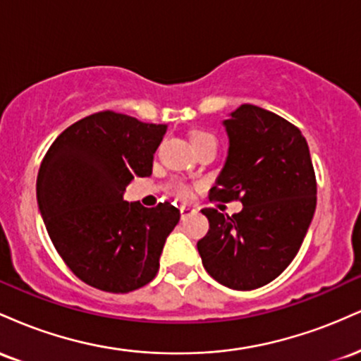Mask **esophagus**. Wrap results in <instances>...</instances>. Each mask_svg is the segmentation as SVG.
<instances>
[{"label": "esophagus", "mask_w": 361, "mask_h": 361, "mask_svg": "<svg viewBox=\"0 0 361 361\" xmlns=\"http://www.w3.org/2000/svg\"><path fill=\"white\" fill-rule=\"evenodd\" d=\"M180 212H181V221H185V219H188L190 215L195 214V209H192V207L188 205H181Z\"/></svg>", "instance_id": "34e87169"}]
</instances>
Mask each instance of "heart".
<instances>
[{
  "label": "heart",
  "instance_id": "heart-1",
  "mask_svg": "<svg viewBox=\"0 0 361 361\" xmlns=\"http://www.w3.org/2000/svg\"><path fill=\"white\" fill-rule=\"evenodd\" d=\"M210 137H214V135L209 134V132L195 130V132H192V135H190V140H192V144H197V142H200V140H205V139H210ZM175 193L180 198H188L190 197V188L185 183H178V185H175Z\"/></svg>",
  "mask_w": 361,
  "mask_h": 361
}]
</instances>
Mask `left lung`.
Masks as SVG:
<instances>
[{"label":"left lung","mask_w":361,"mask_h":361,"mask_svg":"<svg viewBox=\"0 0 361 361\" xmlns=\"http://www.w3.org/2000/svg\"><path fill=\"white\" fill-rule=\"evenodd\" d=\"M224 127L229 152L209 197L241 200L243 210H202L209 233L197 247L214 280L255 290L275 280L299 252L316 210V173L302 132L273 111L246 103Z\"/></svg>","instance_id":"obj_1"}]
</instances>
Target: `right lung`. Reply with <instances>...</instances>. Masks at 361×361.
<instances>
[{
  "instance_id": "obj_1",
  "label": "right lung",
  "mask_w": 361,
  "mask_h": 361,
  "mask_svg": "<svg viewBox=\"0 0 361 361\" xmlns=\"http://www.w3.org/2000/svg\"><path fill=\"white\" fill-rule=\"evenodd\" d=\"M164 134L163 123L98 111L66 128L44 156L37 202L45 229L69 270L91 287L127 293L159 270L180 210L169 202L128 204L123 192L135 176L151 175Z\"/></svg>"
}]
</instances>
